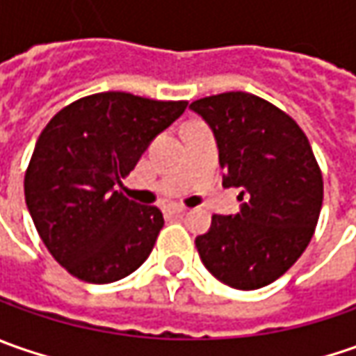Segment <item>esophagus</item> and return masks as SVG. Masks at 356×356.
Segmentation results:
<instances>
[{"instance_id": "1", "label": "esophagus", "mask_w": 356, "mask_h": 356, "mask_svg": "<svg viewBox=\"0 0 356 356\" xmlns=\"http://www.w3.org/2000/svg\"><path fill=\"white\" fill-rule=\"evenodd\" d=\"M168 210H170L172 213H176V216H182V213L188 212V208H186V206H170Z\"/></svg>"}]
</instances>
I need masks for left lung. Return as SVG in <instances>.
<instances>
[{
	"label": "left lung",
	"mask_w": 356,
	"mask_h": 356,
	"mask_svg": "<svg viewBox=\"0 0 356 356\" xmlns=\"http://www.w3.org/2000/svg\"><path fill=\"white\" fill-rule=\"evenodd\" d=\"M212 127L224 186L241 188L236 216L216 213L196 238L213 277L252 291L281 277L305 252L321 213L323 174L305 132L266 99L232 90L190 104Z\"/></svg>",
	"instance_id": "obj_1"
}]
</instances>
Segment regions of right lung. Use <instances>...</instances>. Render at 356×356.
I'll list each match as a JSON object with an SVG mask.
<instances>
[{
	"label": "right lung",
	"instance_id": "add662e5",
	"mask_svg": "<svg viewBox=\"0 0 356 356\" xmlns=\"http://www.w3.org/2000/svg\"><path fill=\"white\" fill-rule=\"evenodd\" d=\"M188 101L108 90L63 106L39 134L25 202L49 253L87 283H113L143 266L164 226L156 206L115 190L150 140Z\"/></svg>",
	"mask_w": 356,
	"mask_h": 356
}]
</instances>
